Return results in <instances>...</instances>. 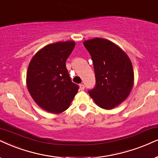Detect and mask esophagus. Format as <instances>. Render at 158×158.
<instances>
[{
  "label": "esophagus",
  "mask_w": 158,
  "mask_h": 158,
  "mask_svg": "<svg viewBox=\"0 0 158 158\" xmlns=\"http://www.w3.org/2000/svg\"><path fill=\"white\" fill-rule=\"evenodd\" d=\"M79 88H80L81 90H84V89H85V85H84L83 84H80V85H79Z\"/></svg>",
  "instance_id": "1"
}]
</instances>
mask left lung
<instances>
[{
    "mask_svg": "<svg viewBox=\"0 0 158 158\" xmlns=\"http://www.w3.org/2000/svg\"><path fill=\"white\" fill-rule=\"evenodd\" d=\"M93 60L95 86L88 90L99 107L112 109L123 102L133 86L134 73L127 54L109 40L95 38L84 41Z\"/></svg>",
    "mask_w": 158,
    "mask_h": 158,
    "instance_id": "1",
    "label": "left lung"
}]
</instances>
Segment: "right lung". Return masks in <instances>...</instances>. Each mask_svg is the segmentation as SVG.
I'll return each instance as SVG.
<instances>
[{"label": "right lung", "instance_id": "obj_1", "mask_svg": "<svg viewBox=\"0 0 158 158\" xmlns=\"http://www.w3.org/2000/svg\"><path fill=\"white\" fill-rule=\"evenodd\" d=\"M74 47L73 41L48 44L33 56L28 65L27 89L35 102L48 112L66 110L79 89L65 65Z\"/></svg>", "mask_w": 158, "mask_h": 158}]
</instances>
